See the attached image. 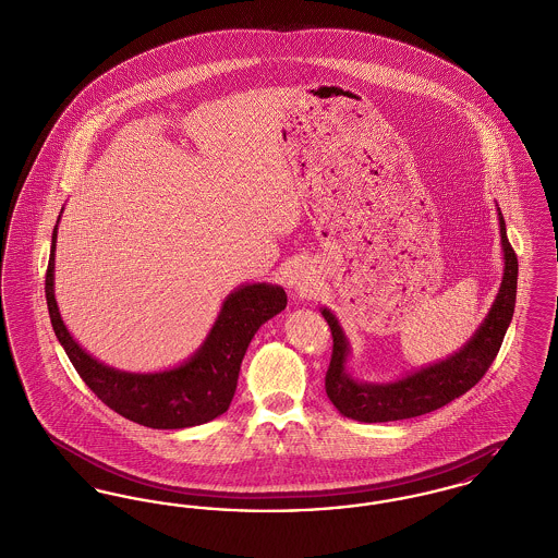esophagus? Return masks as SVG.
<instances>
[{
    "instance_id": "esophagus-1",
    "label": "esophagus",
    "mask_w": 558,
    "mask_h": 558,
    "mask_svg": "<svg viewBox=\"0 0 558 558\" xmlns=\"http://www.w3.org/2000/svg\"><path fill=\"white\" fill-rule=\"evenodd\" d=\"M288 288L294 296H308L315 290V272L308 266H296L288 275Z\"/></svg>"
}]
</instances>
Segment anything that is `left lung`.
<instances>
[{"label": "left lung", "mask_w": 558, "mask_h": 558, "mask_svg": "<svg viewBox=\"0 0 558 558\" xmlns=\"http://www.w3.org/2000/svg\"><path fill=\"white\" fill-rule=\"evenodd\" d=\"M497 216L504 250V277L499 294L495 296L481 328L457 353L448 355L446 360L410 372L391 383L357 380L347 371V360L351 355L349 340L335 313L330 308H322V315L335 338L332 360L326 374V393L342 416L362 423H387L442 409L454 398L470 391L483 378L484 372L490 368L514 315L519 281V260L508 241L506 222L499 207Z\"/></svg>", "instance_id": "8db88e82"}]
</instances>
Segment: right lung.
I'll use <instances>...</instances> for the list:
<instances>
[{
	"label": "right lung",
	"instance_id": "obj_1",
	"mask_svg": "<svg viewBox=\"0 0 558 558\" xmlns=\"http://www.w3.org/2000/svg\"><path fill=\"white\" fill-rule=\"evenodd\" d=\"M54 250L57 226L46 270V302L54 335L82 380L106 407L151 429H184L223 414L252 338L288 304L281 286L245 283L226 296L209 335L184 364L162 372L116 371L86 353L65 328L54 298Z\"/></svg>",
	"mask_w": 558,
	"mask_h": 558
}]
</instances>
